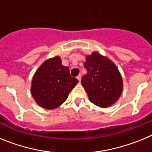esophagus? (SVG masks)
Instances as JSON below:
<instances>
[{
  "label": "esophagus",
  "instance_id": "1",
  "mask_svg": "<svg viewBox=\"0 0 152 152\" xmlns=\"http://www.w3.org/2000/svg\"><path fill=\"white\" fill-rule=\"evenodd\" d=\"M77 80H79V81H80V80H81V75H77Z\"/></svg>",
  "mask_w": 152,
  "mask_h": 152
}]
</instances>
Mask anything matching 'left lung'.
Returning a JSON list of instances; mask_svg holds the SVG:
<instances>
[{
	"label": "left lung",
	"mask_w": 152,
	"mask_h": 152,
	"mask_svg": "<svg viewBox=\"0 0 152 152\" xmlns=\"http://www.w3.org/2000/svg\"><path fill=\"white\" fill-rule=\"evenodd\" d=\"M84 66L87 74L81 78V84L90 101L103 108L116 103L122 94L123 84L115 64L99 52H94L86 56Z\"/></svg>",
	"instance_id": "left-lung-1"
}]
</instances>
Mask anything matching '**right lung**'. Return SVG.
<instances>
[{
    "label": "right lung",
    "instance_id": "obj_1",
    "mask_svg": "<svg viewBox=\"0 0 152 152\" xmlns=\"http://www.w3.org/2000/svg\"><path fill=\"white\" fill-rule=\"evenodd\" d=\"M78 83L70 75L69 68L61 64L59 56L44 61L35 73L31 94L39 107L53 110L61 105Z\"/></svg>",
    "mask_w": 152,
    "mask_h": 152
}]
</instances>
